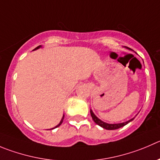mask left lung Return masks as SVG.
I'll use <instances>...</instances> for the list:
<instances>
[{
	"label": "left lung",
	"mask_w": 160,
	"mask_h": 160,
	"mask_svg": "<svg viewBox=\"0 0 160 160\" xmlns=\"http://www.w3.org/2000/svg\"><path fill=\"white\" fill-rule=\"evenodd\" d=\"M127 49H130L131 50V48H128V47H126ZM90 114H91V116H92V119L93 121L97 123V125H99L100 127H103L104 129H106V130H117L118 128H121V127H124L126 126L127 124H128L129 122H130L131 121H133L134 119V118H131V119L128 120L127 122H122V123H113V124H111V123H107L105 122H103L102 120H100V118H97V116L95 115V114L93 113V112L92 111V109H90Z\"/></svg>",
	"instance_id": "8db88e82"
}]
</instances>
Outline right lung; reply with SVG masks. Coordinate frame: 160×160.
Listing matches in <instances>:
<instances>
[{
	"instance_id": "add662e5",
	"label": "right lung",
	"mask_w": 160,
	"mask_h": 160,
	"mask_svg": "<svg viewBox=\"0 0 160 160\" xmlns=\"http://www.w3.org/2000/svg\"><path fill=\"white\" fill-rule=\"evenodd\" d=\"M42 45H39V46H38L37 48H34V49L33 50V51H34V50H37V49H38V48H42ZM63 118H64V115H63V117H62V118H61V120H60V123H59L58 125H57V126H56V127H53V128H52V129H50V130H53V129H55V128H56V127H60V125L62 124V122H63Z\"/></svg>"
}]
</instances>
